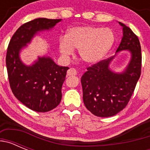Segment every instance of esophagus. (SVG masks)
<instances>
[{
	"label": "esophagus",
	"instance_id": "1",
	"mask_svg": "<svg viewBox=\"0 0 150 150\" xmlns=\"http://www.w3.org/2000/svg\"><path fill=\"white\" fill-rule=\"evenodd\" d=\"M76 74H77V73H76V71L75 69L70 68L67 72V76H75V75H76Z\"/></svg>",
	"mask_w": 150,
	"mask_h": 150
}]
</instances>
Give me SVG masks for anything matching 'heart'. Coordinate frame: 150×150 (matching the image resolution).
<instances>
[{
  "mask_svg": "<svg viewBox=\"0 0 150 150\" xmlns=\"http://www.w3.org/2000/svg\"><path fill=\"white\" fill-rule=\"evenodd\" d=\"M114 43V35L109 28L89 25L75 26L67 30L64 38L59 41V50L63 56L68 57L78 49L80 59L87 64L101 60Z\"/></svg>",
  "mask_w": 150,
  "mask_h": 150,
  "instance_id": "1",
  "label": "heart"
}]
</instances>
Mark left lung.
Segmentation results:
<instances>
[{"instance_id": "8db88e82", "label": "left lung", "mask_w": 150, "mask_h": 150, "mask_svg": "<svg viewBox=\"0 0 150 150\" xmlns=\"http://www.w3.org/2000/svg\"><path fill=\"white\" fill-rule=\"evenodd\" d=\"M122 38L114 56L101 61L87 68L81 77L83 102L95 116L110 117L117 114L126 107L141 71V48L136 34L122 22ZM128 51L129 62L120 72L109 67L118 52Z\"/></svg>"}]
</instances>
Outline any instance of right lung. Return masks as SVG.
<instances>
[{
    "mask_svg": "<svg viewBox=\"0 0 150 150\" xmlns=\"http://www.w3.org/2000/svg\"><path fill=\"white\" fill-rule=\"evenodd\" d=\"M61 19L35 18L18 28L8 46L6 64L10 88L24 105L36 112H48L60 104L67 67L59 66L51 57L38 56L30 65L20 59V52L35 36L53 28Z\"/></svg>",
    "mask_w": 150,
    "mask_h": 150,
    "instance_id": "obj_1",
    "label": "right lung"
}]
</instances>
